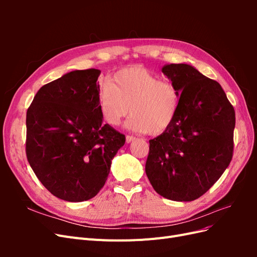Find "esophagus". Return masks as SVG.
<instances>
[{"mask_svg": "<svg viewBox=\"0 0 257 257\" xmlns=\"http://www.w3.org/2000/svg\"><path fill=\"white\" fill-rule=\"evenodd\" d=\"M133 141H135V137H134V136H131V135H127V136H126V143H127V144L132 143Z\"/></svg>", "mask_w": 257, "mask_h": 257, "instance_id": "1", "label": "esophagus"}]
</instances>
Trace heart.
Returning a JSON list of instances; mask_svg holds the SVG:
<instances>
[{"instance_id": "heart-1", "label": "heart", "mask_w": 257, "mask_h": 257, "mask_svg": "<svg viewBox=\"0 0 257 257\" xmlns=\"http://www.w3.org/2000/svg\"><path fill=\"white\" fill-rule=\"evenodd\" d=\"M181 102V92L169 81L160 80L144 66L115 72L100 88L97 105L104 121L115 126L128 114L126 126L139 133L158 136L174 123Z\"/></svg>"}]
</instances>
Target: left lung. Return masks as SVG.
Listing matches in <instances>:
<instances>
[{
  "label": "left lung",
  "mask_w": 257,
  "mask_h": 257,
  "mask_svg": "<svg viewBox=\"0 0 257 257\" xmlns=\"http://www.w3.org/2000/svg\"><path fill=\"white\" fill-rule=\"evenodd\" d=\"M162 72L180 90L181 102L172 126L149 141L146 174L161 196L192 201L229 165L235 110L220 83L193 66L168 64Z\"/></svg>",
  "instance_id": "obj_1"
}]
</instances>
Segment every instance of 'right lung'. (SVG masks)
<instances>
[{"label":"right lung","instance_id":"obj_1","mask_svg":"<svg viewBox=\"0 0 257 257\" xmlns=\"http://www.w3.org/2000/svg\"><path fill=\"white\" fill-rule=\"evenodd\" d=\"M100 71H74L38 90L27 111L26 153L38 180L66 201L94 197L125 135L103 124Z\"/></svg>","mask_w":257,"mask_h":257}]
</instances>
